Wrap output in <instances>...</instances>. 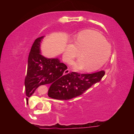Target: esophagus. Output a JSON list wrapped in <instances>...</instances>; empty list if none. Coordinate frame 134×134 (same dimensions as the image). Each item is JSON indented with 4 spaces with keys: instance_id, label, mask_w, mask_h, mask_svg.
Segmentation results:
<instances>
[{
    "instance_id": "1",
    "label": "esophagus",
    "mask_w": 134,
    "mask_h": 134,
    "mask_svg": "<svg viewBox=\"0 0 134 134\" xmlns=\"http://www.w3.org/2000/svg\"><path fill=\"white\" fill-rule=\"evenodd\" d=\"M69 72H70V70L69 69H67V70H65L64 71V74H68Z\"/></svg>"
}]
</instances>
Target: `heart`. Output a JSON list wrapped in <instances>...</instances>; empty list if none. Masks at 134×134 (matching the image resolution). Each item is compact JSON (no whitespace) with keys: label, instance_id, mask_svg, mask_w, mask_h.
<instances>
[{"label":"heart","instance_id":"heart-1","mask_svg":"<svg viewBox=\"0 0 134 134\" xmlns=\"http://www.w3.org/2000/svg\"><path fill=\"white\" fill-rule=\"evenodd\" d=\"M81 57L73 64L76 70L84 69L89 72L102 67L111 55V47L101 34L96 31L86 30L77 35L76 43L68 44L64 57L69 64L79 56Z\"/></svg>","mask_w":134,"mask_h":134}]
</instances>
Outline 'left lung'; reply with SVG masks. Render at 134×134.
I'll use <instances>...</instances> for the list:
<instances>
[{"mask_svg": "<svg viewBox=\"0 0 134 134\" xmlns=\"http://www.w3.org/2000/svg\"><path fill=\"white\" fill-rule=\"evenodd\" d=\"M104 70L93 74L72 72L66 74L57 82L52 84L48 96L59 100H68L82 94L93 84L99 82L104 76Z\"/></svg>", "mask_w": 134, "mask_h": 134, "instance_id": "8db88e82", "label": "left lung"}]
</instances>
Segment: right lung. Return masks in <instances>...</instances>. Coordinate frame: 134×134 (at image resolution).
Segmentation results:
<instances>
[{
	"label": "right lung",
	"instance_id": "add662e5",
	"mask_svg": "<svg viewBox=\"0 0 134 134\" xmlns=\"http://www.w3.org/2000/svg\"><path fill=\"white\" fill-rule=\"evenodd\" d=\"M43 36L34 41L27 60L26 76L24 80L26 95L30 98L40 86L54 84L64 77L67 67L58 58H47L40 53V43ZM28 99V98H27Z\"/></svg>",
	"mask_w": 134,
	"mask_h": 134
}]
</instances>
